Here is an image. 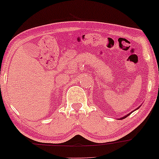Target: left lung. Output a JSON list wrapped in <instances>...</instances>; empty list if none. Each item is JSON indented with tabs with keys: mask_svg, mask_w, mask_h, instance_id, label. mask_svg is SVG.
Masks as SVG:
<instances>
[{
	"mask_svg": "<svg viewBox=\"0 0 159 159\" xmlns=\"http://www.w3.org/2000/svg\"><path fill=\"white\" fill-rule=\"evenodd\" d=\"M137 109H139V107H138V108H137ZM135 110H136V109H135ZM130 113H131V112H130ZM130 113H129V114H128V115H127V116H125L122 117V118H120V119H124V118H127V117H128V116H129V115H130Z\"/></svg>",
	"mask_w": 159,
	"mask_h": 159,
	"instance_id": "8db88e82",
	"label": "left lung"
}]
</instances>
